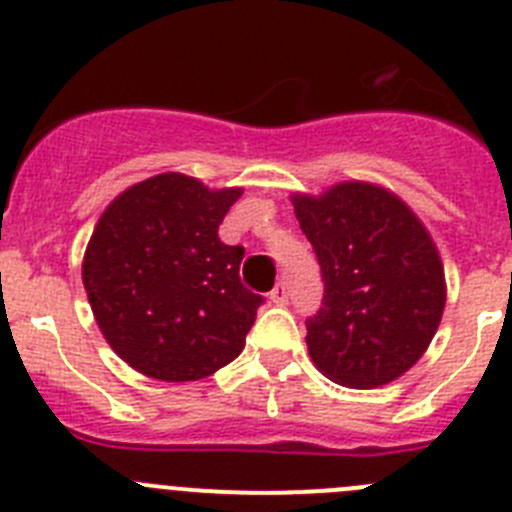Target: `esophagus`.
Instances as JSON below:
<instances>
[{
    "label": "esophagus",
    "instance_id": "obj_1",
    "mask_svg": "<svg viewBox=\"0 0 512 512\" xmlns=\"http://www.w3.org/2000/svg\"><path fill=\"white\" fill-rule=\"evenodd\" d=\"M270 301H273L275 306H285V303H288V288H285V283H278L270 290Z\"/></svg>",
    "mask_w": 512,
    "mask_h": 512
}]
</instances>
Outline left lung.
<instances>
[{
  "label": "left lung",
  "mask_w": 512,
  "mask_h": 512,
  "mask_svg": "<svg viewBox=\"0 0 512 512\" xmlns=\"http://www.w3.org/2000/svg\"><path fill=\"white\" fill-rule=\"evenodd\" d=\"M293 206L324 280L321 308L306 319L313 365L357 390L400 377L431 344L446 301L444 267L423 224L370 183H339Z\"/></svg>",
  "instance_id": "obj_1"
}]
</instances>
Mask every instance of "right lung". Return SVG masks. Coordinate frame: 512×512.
I'll use <instances>...</instances> for the list:
<instances>
[{
  "label": "right lung",
  "instance_id": "right-lung-1",
  "mask_svg": "<svg viewBox=\"0 0 512 512\" xmlns=\"http://www.w3.org/2000/svg\"><path fill=\"white\" fill-rule=\"evenodd\" d=\"M239 188L163 173L107 206L84 257V288L109 347L155 380H201L229 365L265 298L239 278L245 247L219 224Z\"/></svg>",
  "mask_w": 512,
  "mask_h": 512
}]
</instances>
